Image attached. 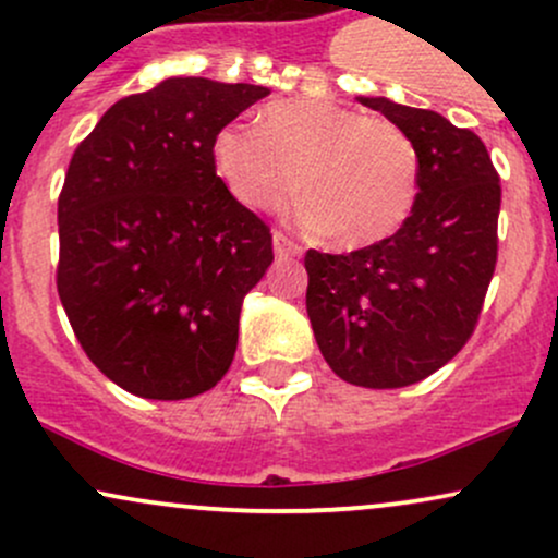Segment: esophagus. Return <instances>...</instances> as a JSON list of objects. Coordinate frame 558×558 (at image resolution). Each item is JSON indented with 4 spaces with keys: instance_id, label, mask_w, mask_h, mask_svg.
<instances>
[{
    "instance_id": "34e87169",
    "label": "esophagus",
    "mask_w": 558,
    "mask_h": 558,
    "mask_svg": "<svg viewBox=\"0 0 558 558\" xmlns=\"http://www.w3.org/2000/svg\"><path fill=\"white\" fill-rule=\"evenodd\" d=\"M272 246H275V257H278V259H293V257H301V252H304V248H301L296 241L288 239V235H286V233H280V230H275V235H272Z\"/></svg>"
}]
</instances>
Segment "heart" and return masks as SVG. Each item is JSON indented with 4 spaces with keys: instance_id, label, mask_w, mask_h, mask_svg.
Segmentation results:
<instances>
[{
    "instance_id": "1",
    "label": "heart",
    "mask_w": 558,
    "mask_h": 558,
    "mask_svg": "<svg viewBox=\"0 0 558 558\" xmlns=\"http://www.w3.org/2000/svg\"><path fill=\"white\" fill-rule=\"evenodd\" d=\"M213 157L248 209H280L301 185L306 222L349 248L393 235L420 194V151L409 133L332 99L272 101L259 125H222Z\"/></svg>"
}]
</instances>
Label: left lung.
<instances>
[{"label":"left lung","mask_w":558,"mask_h":558,"mask_svg":"<svg viewBox=\"0 0 558 558\" xmlns=\"http://www.w3.org/2000/svg\"><path fill=\"white\" fill-rule=\"evenodd\" d=\"M409 133L420 194L388 239L304 257L306 315L325 362L362 388L425 380L470 341L498 259L501 183L483 138L433 110L360 96Z\"/></svg>","instance_id":"left-lung-1"}]
</instances>
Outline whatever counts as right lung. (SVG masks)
I'll list each match as a JSON object with an SVG mask.
<instances>
[{
	"instance_id": "obj_1",
	"label": "right lung",
	"mask_w": 558,
	"mask_h": 558,
	"mask_svg": "<svg viewBox=\"0 0 558 558\" xmlns=\"http://www.w3.org/2000/svg\"><path fill=\"white\" fill-rule=\"evenodd\" d=\"M265 86L168 78L101 114L57 202V293L81 349L141 399L215 388L272 233L217 175V131Z\"/></svg>"
}]
</instances>
